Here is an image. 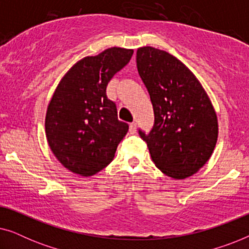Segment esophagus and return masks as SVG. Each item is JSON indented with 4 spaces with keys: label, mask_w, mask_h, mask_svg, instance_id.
<instances>
[{
    "label": "esophagus",
    "mask_w": 249,
    "mask_h": 249,
    "mask_svg": "<svg viewBox=\"0 0 249 249\" xmlns=\"http://www.w3.org/2000/svg\"><path fill=\"white\" fill-rule=\"evenodd\" d=\"M129 131H130V134H135L137 131V124H136V122H131L130 125H129Z\"/></svg>",
    "instance_id": "34e87169"
}]
</instances>
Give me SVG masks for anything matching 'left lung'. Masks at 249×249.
<instances>
[{
  "mask_svg": "<svg viewBox=\"0 0 249 249\" xmlns=\"http://www.w3.org/2000/svg\"><path fill=\"white\" fill-rule=\"evenodd\" d=\"M137 69L154 110V127L139 130L165 176L181 180L209 161L219 135L216 112L195 74L176 56L152 46L137 50Z\"/></svg>",
  "mask_w": 249,
  "mask_h": 249,
  "instance_id": "left-lung-1",
  "label": "left lung"
}]
</instances>
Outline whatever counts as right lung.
<instances>
[{"instance_id": "obj_1", "label": "right lung", "mask_w": 249, "mask_h": 249, "mask_svg": "<svg viewBox=\"0 0 249 249\" xmlns=\"http://www.w3.org/2000/svg\"><path fill=\"white\" fill-rule=\"evenodd\" d=\"M134 50L110 47L86 56L68 70L47 105L45 134L64 168L90 177L110 164L129 125L118 120L107 86L130 61Z\"/></svg>"}]
</instances>
